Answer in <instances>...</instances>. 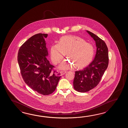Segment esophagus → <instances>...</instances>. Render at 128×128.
<instances>
[{"label": "esophagus", "mask_w": 128, "mask_h": 128, "mask_svg": "<svg viewBox=\"0 0 128 128\" xmlns=\"http://www.w3.org/2000/svg\"><path fill=\"white\" fill-rule=\"evenodd\" d=\"M60 74H61V76H63L64 74H65L66 72V71H61L60 72Z\"/></svg>", "instance_id": "1"}]
</instances>
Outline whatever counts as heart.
I'll return each instance as SVG.
<instances>
[{"label":"heart","instance_id":"1","mask_svg":"<svg viewBox=\"0 0 128 128\" xmlns=\"http://www.w3.org/2000/svg\"><path fill=\"white\" fill-rule=\"evenodd\" d=\"M67 53L71 60H64L60 65L61 70H67L74 64L76 67L83 68L89 64L92 60L95 48L92 44L86 42L84 39L76 36H65L61 37L58 44L50 48V57L53 64L60 62Z\"/></svg>","mask_w":128,"mask_h":128}]
</instances>
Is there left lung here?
Returning <instances> with one entry per match:
<instances>
[{"instance_id": "8db88e82", "label": "left lung", "mask_w": 128, "mask_h": 128, "mask_svg": "<svg viewBox=\"0 0 128 128\" xmlns=\"http://www.w3.org/2000/svg\"><path fill=\"white\" fill-rule=\"evenodd\" d=\"M86 32L95 41L97 48L92 62L84 69L75 72L74 88L80 92H89L96 86L108 64V51L106 44L94 33Z\"/></svg>"}]
</instances>
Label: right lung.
Returning <instances> with one entry per match:
<instances>
[{"label":"right lung","mask_w":128,"mask_h":128,"mask_svg":"<svg viewBox=\"0 0 128 128\" xmlns=\"http://www.w3.org/2000/svg\"><path fill=\"white\" fill-rule=\"evenodd\" d=\"M47 34L32 36L20 48L17 60L24 82L33 90L44 95L54 92L61 76L56 74L54 66L46 57L48 52L45 39Z\"/></svg>","instance_id":"right-lung-1"}]
</instances>
